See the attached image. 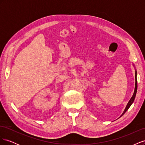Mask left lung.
I'll return each mask as SVG.
<instances>
[{"label":"left lung","instance_id":"obj_1","mask_svg":"<svg viewBox=\"0 0 145 145\" xmlns=\"http://www.w3.org/2000/svg\"><path fill=\"white\" fill-rule=\"evenodd\" d=\"M133 66L134 67V65L133 64ZM135 89H134V94L132 96V97L131 98V99L129 100V101L128 102V104H127L126 106L125 109V110L123 111V112L122 113V114L121 115L120 117H121L127 111V110L129 109V108L131 106V105L133 104V103L134 102L135 97V95H136V93H137V71L135 70Z\"/></svg>","mask_w":145,"mask_h":145}]
</instances>
